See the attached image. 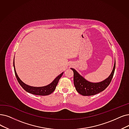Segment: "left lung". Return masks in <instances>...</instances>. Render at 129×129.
Wrapping results in <instances>:
<instances>
[{"label": "left lung", "mask_w": 129, "mask_h": 129, "mask_svg": "<svg viewBox=\"0 0 129 129\" xmlns=\"http://www.w3.org/2000/svg\"><path fill=\"white\" fill-rule=\"evenodd\" d=\"M115 60L111 75L107 78L99 82H91L86 80L75 69L71 68L74 72V82L76 90L83 96H91L105 90L110 84L114 74Z\"/></svg>", "instance_id": "obj_1"}]
</instances>
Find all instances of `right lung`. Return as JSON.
Returning <instances> with one entry per match:
<instances>
[{
    "label": "right lung",
    "mask_w": 129,
    "mask_h": 129,
    "mask_svg": "<svg viewBox=\"0 0 129 129\" xmlns=\"http://www.w3.org/2000/svg\"><path fill=\"white\" fill-rule=\"evenodd\" d=\"M13 65H14V71L15 76H16V78L17 79L18 82H19V85L22 87V88L27 92H29V93L32 94L36 95H40V96H46L51 94V93L54 91L55 90L56 86L57 85L59 80L60 79L61 76H62L63 72L61 74H60L58 76H57L56 78L54 79V80L51 82V84L49 85L43 86V87H33V86H30L29 85H27L25 84V83L19 79L18 77L16 70H15V64H14V60L13 62Z\"/></svg>",
    "instance_id": "obj_1"
}]
</instances>
